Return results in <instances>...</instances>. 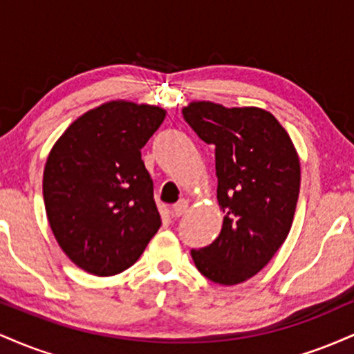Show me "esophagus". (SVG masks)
<instances>
[{
	"label": "esophagus",
	"mask_w": 354,
	"mask_h": 354,
	"mask_svg": "<svg viewBox=\"0 0 354 354\" xmlns=\"http://www.w3.org/2000/svg\"><path fill=\"white\" fill-rule=\"evenodd\" d=\"M186 209H188V201L180 200L176 203V205L173 206V216H176V218L183 216V214L186 213Z\"/></svg>",
	"instance_id": "esophagus-1"
}]
</instances>
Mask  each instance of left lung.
Segmentation results:
<instances>
[{"mask_svg":"<svg viewBox=\"0 0 354 354\" xmlns=\"http://www.w3.org/2000/svg\"><path fill=\"white\" fill-rule=\"evenodd\" d=\"M183 118L214 145L218 203L225 213L219 236L191 250L198 271L231 286L261 271L293 225L299 194V158L290 135L261 108H225L194 101Z\"/></svg>","mask_w":354,"mask_h":354,"instance_id":"left-lung-1","label":"left lung"}]
</instances>
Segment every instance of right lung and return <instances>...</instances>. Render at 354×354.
<instances>
[{
	"label": "right lung",
	"mask_w": 354,
	"mask_h": 354,
	"mask_svg": "<svg viewBox=\"0 0 354 354\" xmlns=\"http://www.w3.org/2000/svg\"><path fill=\"white\" fill-rule=\"evenodd\" d=\"M165 109L109 101L80 116L53 146L43 174L48 221L81 270L113 276L135 265L161 226L141 160Z\"/></svg>",
	"instance_id": "right-lung-1"
}]
</instances>
